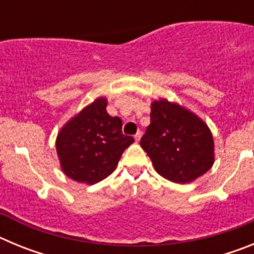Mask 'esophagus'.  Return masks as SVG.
I'll return each mask as SVG.
<instances>
[{"instance_id": "1", "label": "esophagus", "mask_w": 254, "mask_h": 254, "mask_svg": "<svg viewBox=\"0 0 254 254\" xmlns=\"http://www.w3.org/2000/svg\"><path fill=\"white\" fill-rule=\"evenodd\" d=\"M141 136H142V132H140V131H138L137 133L134 134V140H136V142H138V141H140Z\"/></svg>"}]
</instances>
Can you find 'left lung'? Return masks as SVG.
I'll list each match as a JSON object with an SVG mask.
<instances>
[{
  "label": "left lung",
  "mask_w": 254,
  "mask_h": 254,
  "mask_svg": "<svg viewBox=\"0 0 254 254\" xmlns=\"http://www.w3.org/2000/svg\"><path fill=\"white\" fill-rule=\"evenodd\" d=\"M150 118L140 145L161 177L185 185L211 169L214 137L198 116L178 103L159 99L151 103Z\"/></svg>",
  "instance_id": "obj_1"
}]
</instances>
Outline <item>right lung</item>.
<instances>
[{
  "mask_svg": "<svg viewBox=\"0 0 254 254\" xmlns=\"http://www.w3.org/2000/svg\"><path fill=\"white\" fill-rule=\"evenodd\" d=\"M100 96L61 128L56 140L61 169L68 178L95 185L111 176L133 137L122 133V121L107 112Z\"/></svg>",
  "mask_w": 254,
  "mask_h": 254,
  "instance_id": "add662e5",
  "label": "right lung"
}]
</instances>
